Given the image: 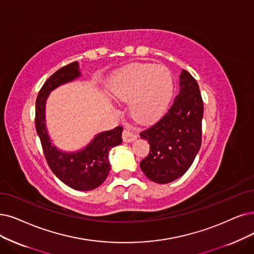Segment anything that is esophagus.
<instances>
[{"label": "esophagus", "instance_id": "34e87169", "mask_svg": "<svg viewBox=\"0 0 254 254\" xmlns=\"http://www.w3.org/2000/svg\"><path fill=\"white\" fill-rule=\"evenodd\" d=\"M122 137H123V140L126 141V143H130V141H133L134 139H136L137 135L134 134L129 128H126L123 131V134H122Z\"/></svg>", "mask_w": 254, "mask_h": 254}]
</instances>
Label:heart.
I'll return each mask as SVG.
<instances>
[{"mask_svg":"<svg viewBox=\"0 0 254 254\" xmlns=\"http://www.w3.org/2000/svg\"><path fill=\"white\" fill-rule=\"evenodd\" d=\"M173 92L171 73L164 65L134 64L118 72L110 94L120 101L131 100V111L139 122L157 119L166 109Z\"/></svg>","mask_w":254,"mask_h":254,"instance_id":"obj_1","label":"heart"}]
</instances>
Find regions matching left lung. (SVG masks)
Instances as JSON below:
<instances>
[{"label": "left lung", "instance_id": "1", "mask_svg": "<svg viewBox=\"0 0 254 254\" xmlns=\"http://www.w3.org/2000/svg\"><path fill=\"white\" fill-rule=\"evenodd\" d=\"M179 79L180 90L173 104L156 123L139 133L150 144L140 169L156 184H169L184 175L201 147L203 101L199 85L186 69Z\"/></svg>", "mask_w": 254, "mask_h": 254}]
</instances>
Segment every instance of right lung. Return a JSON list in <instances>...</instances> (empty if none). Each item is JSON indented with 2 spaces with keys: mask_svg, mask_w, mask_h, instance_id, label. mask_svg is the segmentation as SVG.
I'll use <instances>...</instances> for the list:
<instances>
[{
  "mask_svg": "<svg viewBox=\"0 0 254 254\" xmlns=\"http://www.w3.org/2000/svg\"><path fill=\"white\" fill-rule=\"evenodd\" d=\"M80 76L78 63L63 66L51 76L40 88L35 103V128L42 143L46 160L53 173L67 187L78 190H90L105 181L110 171L108 153L122 143L123 128L118 126L104 131L78 152H63L51 143L46 128L45 107L51 90L70 82Z\"/></svg>",
  "mask_w": 254,
  "mask_h": 254,
  "instance_id": "right-lung-1",
  "label": "right lung"
}]
</instances>
